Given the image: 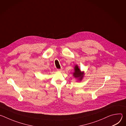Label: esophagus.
<instances>
[{"label": "esophagus", "mask_w": 126, "mask_h": 126, "mask_svg": "<svg viewBox=\"0 0 126 126\" xmlns=\"http://www.w3.org/2000/svg\"><path fill=\"white\" fill-rule=\"evenodd\" d=\"M62 70V68H61V69H57V71H61Z\"/></svg>", "instance_id": "34e87169"}]
</instances>
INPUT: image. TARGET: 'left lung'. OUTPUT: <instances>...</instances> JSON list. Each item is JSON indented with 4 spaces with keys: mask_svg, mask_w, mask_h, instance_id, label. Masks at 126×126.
Wrapping results in <instances>:
<instances>
[{
    "mask_svg": "<svg viewBox=\"0 0 126 126\" xmlns=\"http://www.w3.org/2000/svg\"><path fill=\"white\" fill-rule=\"evenodd\" d=\"M73 75L75 78L81 81L84 76V72H81L80 69L79 68L78 66L76 65L74 67V72L73 73Z\"/></svg>",
    "mask_w": 126,
    "mask_h": 126,
    "instance_id": "obj_1",
    "label": "left lung"
}]
</instances>
